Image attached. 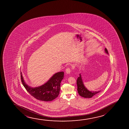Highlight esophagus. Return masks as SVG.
Returning a JSON list of instances; mask_svg holds the SVG:
<instances>
[{
  "label": "esophagus",
  "mask_w": 129,
  "mask_h": 129,
  "mask_svg": "<svg viewBox=\"0 0 129 129\" xmlns=\"http://www.w3.org/2000/svg\"><path fill=\"white\" fill-rule=\"evenodd\" d=\"M71 69L70 68H67V69H66V72L67 74H70L71 73Z\"/></svg>",
  "instance_id": "34e87169"
}]
</instances>
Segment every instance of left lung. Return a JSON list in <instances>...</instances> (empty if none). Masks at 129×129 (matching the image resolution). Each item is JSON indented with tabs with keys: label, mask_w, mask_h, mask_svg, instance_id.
Returning <instances> with one entry per match:
<instances>
[{
	"label": "left lung",
	"mask_w": 129,
	"mask_h": 129,
	"mask_svg": "<svg viewBox=\"0 0 129 129\" xmlns=\"http://www.w3.org/2000/svg\"><path fill=\"white\" fill-rule=\"evenodd\" d=\"M105 52L108 55V52L106 48H105ZM77 85L78 86L77 90L78 94L82 97L86 98H92L96 95L101 91V90L98 91H91L88 90L84 85L81 74H79V77H78L77 80Z\"/></svg>",
	"instance_id": "1"
}]
</instances>
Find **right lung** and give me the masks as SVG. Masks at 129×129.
Masks as SVG:
<instances>
[{"instance_id": "1", "label": "right lung", "mask_w": 129, "mask_h": 129, "mask_svg": "<svg viewBox=\"0 0 129 129\" xmlns=\"http://www.w3.org/2000/svg\"><path fill=\"white\" fill-rule=\"evenodd\" d=\"M63 72L56 73L47 82L40 86L33 88L25 83L21 72L23 86L31 95L38 100L50 101L58 97L60 90V83L63 79Z\"/></svg>"}]
</instances>
